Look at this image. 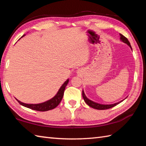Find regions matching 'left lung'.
Wrapping results in <instances>:
<instances>
[{
    "label": "left lung",
    "mask_w": 146,
    "mask_h": 146,
    "mask_svg": "<svg viewBox=\"0 0 146 146\" xmlns=\"http://www.w3.org/2000/svg\"><path fill=\"white\" fill-rule=\"evenodd\" d=\"M120 41H122L123 42L125 43V44H127L131 49H132V47L131 46V44H130L129 41H128V39H127L125 36H123L122 35H121L120 34ZM82 96H83V98L84 99V101L85 102V103L87 104L88 106H90L92 108H94L95 109H97V110H106V109H108V108H112L113 107L115 106V105H118L119 104H120V102H122V101H123L125 100V99H123V100H121L119 102H117V103L115 104H108V105H105V104H98L97 103V102H95L94 101H92L91 100H90L87 97H86V96L85 94V92L84 91H82Z\"/></svg>",
    "instance_id": "1"
}]
</instances>
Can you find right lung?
Here are the masks:
<instances>
[{
	"instance_id": "right-lung-1",
	"label": "right lung",
	"mask_w": 146,
	"mask_h": 146,
	"mask_svg": "<svg viewBox=\"0 0 146 146\" xmlns=\"http://www.w3.org/2000/svg\"><path fill=\"white\" fill-rule=\"evenodd\" d=\"M24 36H25V35H23L21 38H23V37H24ZM68 82H69V79H68L66 81H65V82L63 83V84L61 85L60 88L59 89L58 92H57V94L55 95L54 97H52L51 99H50V100L43 102V103L37 104H25V103H23V102H21V101L18 100L17 99H16V100L21 105H23V106L25 107L31 108V109L34 110L44 111L52 110L53 109V108L56 107L58 105L60 104L62 98H63L64 90H65V88H66V85H68Z\"/></svg>"
}]
</instances>
